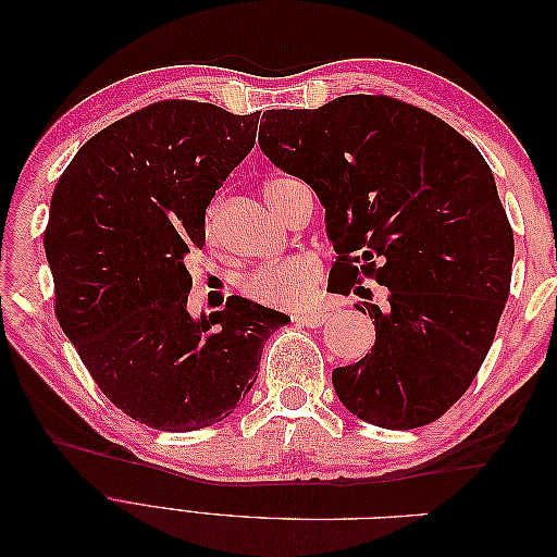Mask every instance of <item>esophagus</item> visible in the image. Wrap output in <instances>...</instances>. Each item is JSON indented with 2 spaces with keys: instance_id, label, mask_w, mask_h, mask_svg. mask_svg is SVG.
I'll use <instances>...</instances> for the list:
<instances>
[{
  "instance_id": "obj_1",
  "label": "esophagus",
  "mask_w": 557,
  "mask_h": 557,
  "mask_svg": "<svg viewBox=\"0 0 557 557\" xmlns=\"http://www.w3.org/2000/svg\"><path fill=\"white\" fill-rule=\"evenodd\" d=\"M330 318V313L325 309H315V311H305V313H295L293 320L295 323H301L307 327H320Z\"/></svg>"
}]
</instances>
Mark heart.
Wrapping results in <instances>:
<instances>
[{
  "instance_id": "obj_1",
  "label": "heart",
  "mask_w": 557,
  "mask_h": 557,
  "mask_svg": "<svg viewBox=\"0 0 557 557\" xmlns=\"http://www.w3.org/2000/svg\"><path fill=\"white\" fill-rule=\"evenodd\" d=\"M281 181L283 178H274L264 185V197L278 213H281V205L274 197V190ZM215 221H218V207L213 205L205 221V232L209 239L215 237ZM318 278H320V260L311 256V252H299V256H290L281 262L252 269L250 274L242 278L239 288L248 299L258 301V305L288 309V307L305 305V301L311 299Z\"/></svg>"
}]
</instances>
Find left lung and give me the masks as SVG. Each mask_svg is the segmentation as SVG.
<instances>
[{"label": "left lung", "mask_w": 557, "mask_h": 557, "mask_svg": "<svg viewBox=\"0 0 557 557\" xmlns=\"http://www.w3.org/2000/svg\"><path fill=\"white\" fill-rule=\"evenodd\" d=\"M260 148L325 207L332 276L376 327L372 352L336 367L344 407L385 430L434 423L493 346L511 290L513 230L479 148L430 111L391 95L262 113ZM358 293V290H356Z\"/></svg>", "instance_id": "obj_1"}]
</instances>
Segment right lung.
Masks as SVG:
<instances>
[{
	"label": "right lung",
	"mask_w": 557,
	"mask_h": 557,
	"mask_svg": "<svg viewBox=\"0 0 557 557\" xmlns=\"http://www.w3.org/2000/svg\"><path fill=\"white\" fill-rule=\"evenodd\" d=\"M260 111L162 99L97 132L62 172L44 232L55 315L111 404L162 432L227 418L288 315L244 297L193 320L185 258Z\"/></svg>",
	"instance_id": "1"
}]
</instances>
